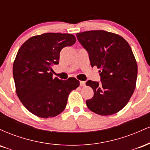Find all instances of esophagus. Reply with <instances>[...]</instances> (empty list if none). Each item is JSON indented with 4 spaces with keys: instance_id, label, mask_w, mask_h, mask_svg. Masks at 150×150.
Segmentation results:
<instances>
[{
    "instance_id": "1",
    "label": "esophagus",
    "mask_w": 150,
    "mask_h": 150,
    "mask_svg": "<svg viewBox=\"0 0 150 150\" xmlns=\"http://www.w3.org/2000/svg\"><path fill=\"white\" fill-rule=\"evenodd\" d=\"M80 85L81 87H84L85 86V81H80Z\"/></svg>"
}]
</instances>
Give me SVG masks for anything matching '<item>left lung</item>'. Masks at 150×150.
<instances>
[{
	"instance_id": "1",
	"label": "left lung",
	"mask_w": 150,
	"mask_h": 150,
	"mask_svg": "<svg viewBox=\"0 0 150 150\" xmlns=\"http://www.w3.org/2000/svg\"><path fill=\"white\" fill-rule=\"evenodd\" d=\"M87 51L91 66L99 68L100 81L87 80L94 96L86 101L89 110L101 116L114 114L128 104L135 89L137 65L128 43L118 34L104 30L77 33Z\"/></svg>"
}]
</instances>
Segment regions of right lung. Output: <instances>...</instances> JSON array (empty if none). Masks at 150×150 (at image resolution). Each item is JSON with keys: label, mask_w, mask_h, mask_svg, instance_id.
Returning <instances> with one entry per match:
<instances>
[{"label": "right lung", "mask_w": 150, "mask_h": 150, "mask_svg": "<svg viewBox=\"0 0 150 150\" xmlns=\"http://www.w3.org/2000/svg\"><path fill=\"white\" fill-rule=\"evenodd\" d=\"M75 42L73 34L45 33L30 38L19 49L13 68L16 92L35 116L46 118L61 113L70 92L80 85L74 77L53 78L51 72L59 63L61 50Z\"/></svg>", "instance_id": "right-lung-1"}]
</instances>
